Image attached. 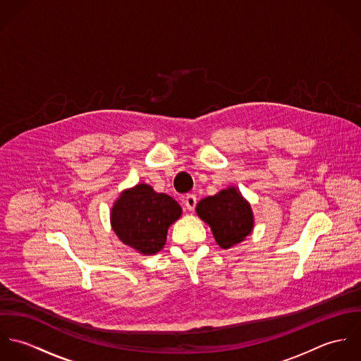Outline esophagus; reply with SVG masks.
<instances>
[{"instance_id":"obj_1","label":"esophagus","mask_w":361,"mask_h":361,"mask_svg":"<svg viewBox=\"0 0 361 361\" xmlns=\"http://www.w3.org/2000/svg\"><path fill=\"white\" fill-rule=\"evenodd\" d=\"M183 203H185V206H186V208H188L189 211H192V209H195V207H196L197 199H196L195 195H188V196L185 197Z\"/></svg>"}]
</instances>
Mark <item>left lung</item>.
I'll list each match as a JSON object with an SVG mask.
<instances>
[{
  "mask_svg": "<svg viewBox=\"0 0 361 361\" xmlns=\"http://www.w3.org/2000/svg\"><path fill=\"white\" fill-rule=\"evenodd\" d=\"M196 212L209 226L216 245L225 250L243 242L255 228L252 206L235 186L200 200Z\"/></svg>",
  "mask_w": 361,
  "mask_h": 361,
  "instance_id": "obj_1",
  "label": "left lung"
}]
</instances>
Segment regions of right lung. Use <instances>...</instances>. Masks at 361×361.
Masks as SVG:
<instances>
[{"instance_id": "obj_1", "label": "right lung", "mask_w": 361, "mask_h": 361, "mask_svg": "<svg viewBox=\"0 0 361 361\" xmlns=\"http://www.w3.org/2000/svg\"><path fill=\"white\" fill-rule=\"evenodd\" d=\"M182 215V207L147 183H137L119 193L109 211L118 239L143 256L164 249L169 226Z\"/></svg>"}]
</instances>
